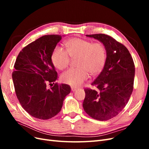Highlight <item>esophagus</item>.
<instances>
[{
	"label": "esophagus",
	"instance_id": "34e87169",
	"mask_svg": "<svg viewBox=\"0 0 149 149\" xmlns=\"http://www.w3.org/2000/svg\"><path fill=\"white\" fill-rule=\"evenodd\" d=\"M71 91H73V92H75V91H77V90L78 89L77 88L73 87V86H72V87L71 88Z\"/></svg>",
	"mask_w": 149,
	"mask_h": 149
}]
</instances>
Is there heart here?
Wrapping results in <instances>:
<instances>
[{
	"label": "heart",
	"mask_w": 149,
	"mask_h": 149,
	"mask_svg": "<svg viewBox=\"0 0 149 149\" xmlns=\"http://www.w3.org/2000/svg\"><path fill=\"white\" fill-rule=\"evenodd\" d=\"M67 52L56 47L52 54V61L56 68L63 70L69 65L70 58L78 57L77 69L70 68L61 76V81L73 86H79L89 76L100 74L106 61V49L100 42L93 43L88 40L73 38L65 42ZM69 55L68 56V55Z\"/></svg>",
	"instance_id": "heart-1"
}]
</instances>
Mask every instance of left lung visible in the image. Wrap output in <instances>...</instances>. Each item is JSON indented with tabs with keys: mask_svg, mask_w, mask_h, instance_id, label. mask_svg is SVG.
<instances>
[{
	"mask_svg": "<svg viewBox=\"0 0 149 149\" xmlns=\"http://www.w3.org/2000/svg\"><path fill=\"white\" fill-rule=\"evenodd\" d=\"M104 45L107 57L101 73L91 83L99 91L85 89L83 106L92 118L106 120L118 115L127 104L133 91L135 66L124 45L105 34L86 35Z\"/></svg>",
	"mask_w": 149,
	"mask_h": 149,
	"instance_id": "left-lung-1",
	"label": "left lung"
}]
</instances>
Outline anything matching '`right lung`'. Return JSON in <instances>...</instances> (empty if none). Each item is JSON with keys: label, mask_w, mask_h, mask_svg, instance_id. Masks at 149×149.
<instances>
[{"label": "right lung", "mask_w": 149, "mask_h": 149, "mask_svg": "<svg viewBox=\"0 0 149 149\" xmlns=\"http://www.w3.org/2000/svg\"><path fill=\"white\" fill-rule=\"evenodd\" d=\"M61 38L58 35L38 38L22 49L14 65L12 79L18 100L30 115L39 119H49L59 113L71 91L65 84L47 87L57 79L51 57Z\"/></svg>", "instance_id": "right-lung-1"}]
</instances>
